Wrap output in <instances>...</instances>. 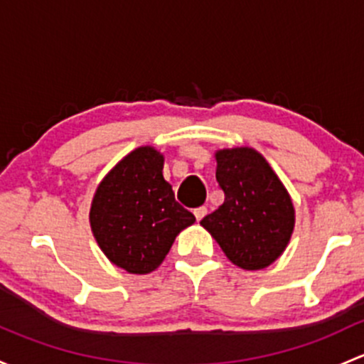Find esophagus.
<instances>
[{
  "label": "esophagus",
  "instance_id": "esophagus-1",
  "mask_svg": "<svg viewBox=\"0 0 364 364\" xmlns=\"http://www.w3.org/2000/svg\"><path fill=\"white\" fill-rule=\"evenodd\" d=\"M193 214H195V218H197V221H200L202 218H204L205 214H208V208H204V205H202V208H197L193 211Z\"/></svg>",
  "mask_w": 364,
  "mask_h": 364
}]
</instances>
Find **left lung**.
Returning a JSON list of instances; mask_svg holds the SVG:
<instances>
[{
  "instance_id": "left-lung-1",
  "label": "left lung",
  "mask_w": 364,
  "mask_h": 364,
  "mask_svg": "<svg viewBox=\"0 0 364 364\" xmlns=\"http://www.w3.org/2000/svg\"><path fill=\"white\" fill-rule=\"evenodd\" d=\"M216 181L225 202L200 221L233 265L259 270L281 256L294 227V209L272 167L251 148L216 153Z\"/></svg>"
}]
</instances>
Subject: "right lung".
Here are the masks:
<instances>
[{
    "mask_svg": "<svg viewBox=\"0 0 364 364\" xmlns=\"http://www.w3.org/2000/svg\"><path fill=\"white\" fill-rule=\"evenodd\" d=\"M162 169L164 156L155 148H137L102 179L92 200L95 240L114 265L131 274L155 270L176 235L195 221L176 202Z\"/></svg>",
    "mask_w": 364,
    "mask_h": 364,
    "instance_id": "right-lung-1",
    "label": "right lung"
}]
</instances>
